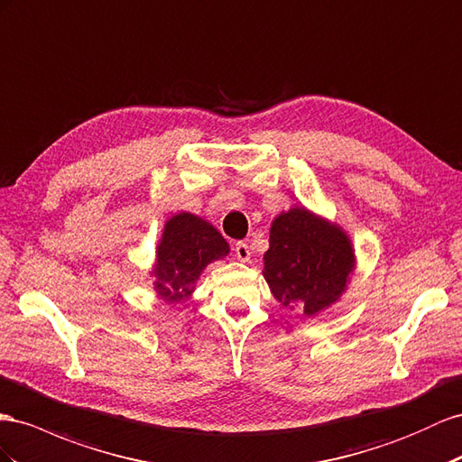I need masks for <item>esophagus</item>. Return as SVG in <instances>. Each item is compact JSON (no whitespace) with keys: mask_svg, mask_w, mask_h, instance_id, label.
I'll use <instances>...</instances> for the list:
<instances>
[{"mask_svg":"<svg viewBox=\"0 0 462 462\" xmlns=\"http://www.w3.org/2000/svg\"><path fill=\"white\" fill-rule=\"evenodd\" d=\"M235 254H236V258H239L241 262H248V260H251V248H248L246 243L239 241V243L235 245Z\"/></svg>","mask_w":462,"mask_h":462,"instance_id":"esophagus-1","label":"esophagus"}]
</instances>
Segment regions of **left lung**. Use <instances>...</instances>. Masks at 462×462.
<instances>
[{
	"instance_id": "8db88e82",
	"label": "left lung",
	"mask_w": 462,
	"mask_h": 462,
	"mask_svg": "<svg viewBox=\"0 0 462 462\" xmlns=\"http://www.w3.org/2000/svg\"><path fill=\"white\" fill-rule=\"evenodd\" d=\"M352 270L354 248L338 226L305 208L273 219L262 273L282 305L317 315L338 301Z\"/></svg>"
}]
</instances>
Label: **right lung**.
<instances>
[{
  "label": "right lung",
  "mask_w": 462,
  "mask_h": 462,
  "mask_svg": "<svg viewBox=\"0 0 462 462\" xmlns=\"http://www.w3.org/2000/svg\"><path fill=\"white\" fill-rule=\"evenodd\" d=\"M227 254V241L208 221L186 211L172 216L157 246L155 291L165 301L179 303L192 293L196 280L209 262Z\"/></svg>",
  "instance_id": "right-lung-1"
}]
</instances>
